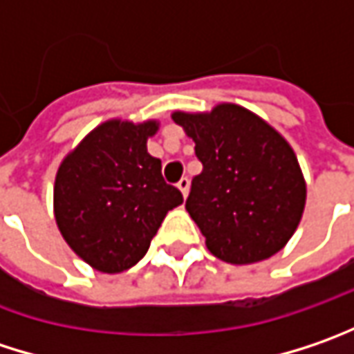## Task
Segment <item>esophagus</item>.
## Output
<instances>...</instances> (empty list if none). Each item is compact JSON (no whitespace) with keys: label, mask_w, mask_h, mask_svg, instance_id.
Here are the masks:
<instances>
[{"label":"esophagus","mask_w":354,"mask_h":354,"mask_svg":"<svg viewBox=\"0 0 354 354\" xmlns=\"http://www.w3.org/2000/svg\"><path fill=\"white\" fill-rule=\"evenodd\" d=\"M178 188H180V192H182L184 196H188V190H190V180H188V176L180 178V182H178Z\"/></svg>","instance_id":"1"}]
</instances>
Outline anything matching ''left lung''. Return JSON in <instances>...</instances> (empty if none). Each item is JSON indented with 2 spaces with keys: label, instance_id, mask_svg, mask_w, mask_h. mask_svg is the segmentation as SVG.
<instances>
[{
  "label": "left lung",
  "instance_id": "8db88e82",
  "mask_svg": "<svg viewBox=\"0 0 354 354\" xmlns=\"http://www.w3.org/2000/svg\"><path fill=\"white\" fill-rule=\"evenodd\" d=\"M172 120L194 140L202 162L186 210L208 250L230 264H252L277 254L295 234L306 198L288 142L234 104H220L208 114L174 112Z\"/></svg>",
  "mask_w": 354,
  "mask_h": 354
}]
</instances>
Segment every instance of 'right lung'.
I'll return each mask as SVG.
<instances>
[{"label": "right lung", "instance_id": "add662e5", "mask_svg": "<svg viewBox=\"0 0 354 354\" xmlns=\"http://www.w3.org/2000/svg\"><path fill=\"white\" fill-rule=\"evenodd\" d=\"M156 122L110 120L62 162L53 186L55 222L72 250L100 272H122L144 259L182 192L166 184L146 142Z\"/></svg>", "mask_w": 354, "mask_h": 354}]
</instances>
